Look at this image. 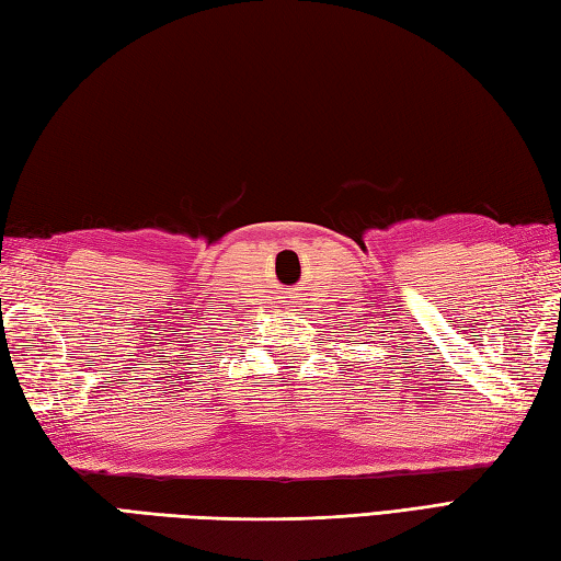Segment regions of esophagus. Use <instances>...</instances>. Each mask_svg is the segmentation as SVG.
Here are the masks:
<instances>
[{
  "instance_id": "34e87169",
  "label": "esophagus",
  "mask_w": 561,
  "mask_h": 561,
  "mask_svg": "<svg viewBox=\"0 0 561 561\" xmlns=\"http://www.w3.org/2000/svg\"><path fill=\"white\" fill-rule=\"evenodd\" d=\"M285 308H300V295L298 290H283V300H280Z\"/></svg>"
}]
</instances>
